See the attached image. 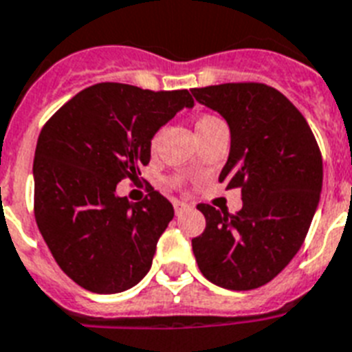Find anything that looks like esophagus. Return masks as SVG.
I'll use <instances>...</instances> for the list:
<instances>
[{
    "label": "esophagus",
    "instance_id": "1",
    "mask_svg": "<svg viewBox=\"0 0 352 352\" xmlns=\"http://www.w3.org/2000/svg\"><path fill=\"white\" fill-rule=\"evenodd\" d=\"M173 208H175V215H182L186 210H190V206L184 204V202H181V201L173 202Z\"/></svg>",
    "mask_w": 352,
    "mask_h": 352
}]
</instances>
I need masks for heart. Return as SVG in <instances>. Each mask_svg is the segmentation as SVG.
Returning a JSON list of instances; mask_svg holds the SVG:
<instances>
[{"label": "heart", "mask_w": 352, "mask_h": 352, "mask_svg": "<svg viewBox=\"0 0 352 352\" xmlns=\"http://www.w3.org/2000/svg\"><path fill=\"white\" fill-rule=\"evenodd\" d=\"M217 124H222V121L219 117L215 116H201L197 119L195 122V130H197V135H201L204 133L206 130H210V128L217 126Z\"/></svg>", "instance_id": "1"}]
</instances>
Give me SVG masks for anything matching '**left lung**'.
Listing matches in <instances>:
<instances>
[{
  "mask_svg": "<svg viewBox=\"0 0 352 352\" xmlns=\"http://www.w3.org/2000/svg\"><path fill=\"white\" fill-rule=\"evenodd\" d=\"M231 133L219 181L242 188L235 215L199 204L206 230L191 241L199 270L219 287L250 291L267 284L298 253L322 191V155L304 116L262 82L193 88Z\"/></svg>",
  "mask_w": 352,
  "mask_h": 352,
  "instance_id": "1",
  "label": "left lung"
}]
</instances>
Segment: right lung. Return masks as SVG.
<instances>
[{
  "label": "right lung",
  "mask_w": 352,
  "mask_h": 352,
  "mask_svg": "<svg viewBox=\"0 0 352 352\" xmlns=\"http://www.w3.org/2000/svg\"><path fill=\"white\" fill-rule=\"evenodd\" d=\"M191 107L188 90L99 82L43 126L34 157V213L48 250L77 285L113 295L146 276L173 206L153 188L135 204L116 188L141 175L153 135Z\"/></svg>",
  "instance_id": "1"
}]
</instances>
